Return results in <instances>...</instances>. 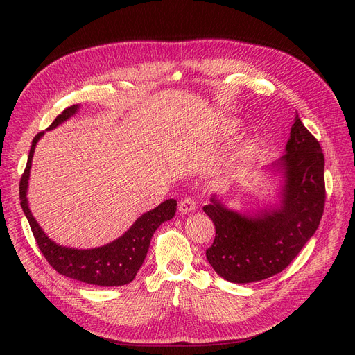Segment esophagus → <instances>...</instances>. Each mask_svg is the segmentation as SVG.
I'll return each instance as SVG.
<instances>
[{"instance_id": "1", "label": "esophagus", "mask_w": 355, "mask_h": 355, "mask_svg": "<svg viewBox=\"0 0 355 355\" xmlns=\"http://www.w3.org/2000/svg\"><path fill=\"white\" fill-rule=\"evenodd\" d=\"M196 209H197V204H196V201H194L193 198H190V197L184 198V200H181V201L178 202V210H180V213H182V214L191 213V211H194Z\"/></svg>"}]
</instances>
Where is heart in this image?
Instances as JSON below:
<instances>
[{"label": "heart", "mask_w": 355, "mask_h": 355, "mask_svg": "<svg viewBox=\"0 0 355 355\" xmlns=\"http://www.w3.org/2000/svg\"><path fill=\"white\" fill-rule=\"evenodd\" d=\"M237 128H239V123L236 121H227L225 125H223V132H225L226 135H230V134L236 132ZM254 146H256V144H254V141L252 138H246L243 141H240L234 146L230 159L234 164H243L252 155Z\"/></svg>", "instance_id": "b5f03b06"}]
</instances>
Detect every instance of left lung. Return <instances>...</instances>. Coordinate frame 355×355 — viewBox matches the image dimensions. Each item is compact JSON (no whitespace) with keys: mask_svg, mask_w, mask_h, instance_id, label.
Listing matches in <instances>:
<instances>
[{"mask_svg":"<svg viewBox=\"0 0 355 355\" xmlns=\"http://www.w3.org/2000/svg\"><path fill=\"white\" fill-rule=\"evenodd\" d=\"M324 154L320 142L295 116L285 155L268 166L279 180L277 201L241 214L216 194L202 210L214 223L209 263L233 284L263 281L281 273L320 226L325 204Z\"/></svg>","mask_w":355,"mask_h":355,"instance_id":"8db88e82","label":"left lung"}]
</instances>
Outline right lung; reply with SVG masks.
Listing matches in <instances>:
<instances>
[{
    "mask_svg": "<svg viewBox=\"0 0 355 355\" xmlns=\"http://www.w3.org/2000/svg\"><path fill=\"white\" fill-rule=\"evenodd\" d=\"M79 107V105L66 107L46 130L58 128L73 115H76ZM43 135L44 130L34 137L26 170L20 181L21 209L30 223L31 232L43 256L54 270H58L63 276L74 279V281H80L96 286H122L132 282L144 263L153 234L164 221H168L174 217L177 211V201L174 198H170L161 202L154 210L144 213L121 237L101 248L74 249L60 246L51 239H49L43 229L39 226V223H37L30 211L27 200V189L34 149Z\"/></svg>",
    "mask_w": 355,
    "mask_h": 355,
    "instance_id": "add662e5",
    "label": "right lung"
}]
</instances>
